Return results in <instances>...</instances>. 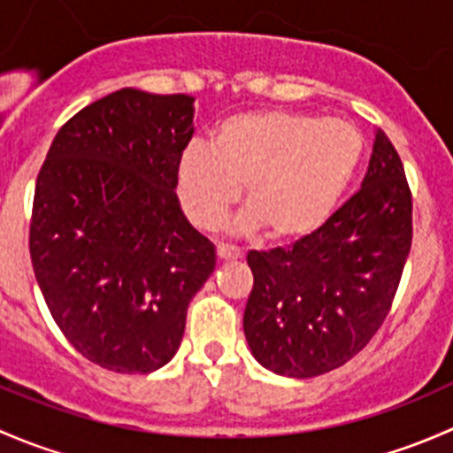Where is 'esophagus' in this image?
Here are the masks:
<instances>
[{"label": "esophagus", "instance_id": "esophagus-1", "mask_svg": "<svg viewBox=\"0 0 453 453\" xmlns=\"http://www.w3.org/2000/svg\"><path fill=\"white\" fill-rule=\"evenodd\" d=\"M217 256L221 260H236V258H241V250L236 248V245L219 243L217 245Z\"/></svg>", "mask_w": 453, "mask_h": 453}]
</instances>
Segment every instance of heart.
<instances>
[{
	"label": "heart",
	"mask_w": 453,
	"mask_h": 453,
	"mask_svg": "<svg viewBox=\"0 0 453 453\" xmlns=\"http://www.w3.org/2000/svg\"><path fill=\"white\" fill-rule=\"evenodd\" d=\"M362 157L350 122L287 109L239 113L214 129L212 146L193 142L181 153L177 190L193 223L212 230L245 184V227L294 243L331 219Z\"/></svg>",
	"instance_id": "obj_1"
}]
</instances>
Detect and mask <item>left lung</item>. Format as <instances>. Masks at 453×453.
Masks as SVG:
<instances>
[{"label": "left lung", "instance_id": "left-lung-1", "mask_svg": "<svg viewBox=\"0 0 453 453\" xmlns=\"http://www.w3.org/2000/svg\"><path fill=\"white\" fill-rule=\"evenodd\" d=\"M412 248V190L377 131L364 184L303 241L250 252L243 331L254 357L287 377L344 366L381 328Z\"/></svg>", "mask_w": 453, "mask_h": 453}]
</instances>
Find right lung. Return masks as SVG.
<instances>
[{
    "mask_svg": "<svg viewBox=\"0 0 453 453\" xmlns=\"http://www.w3.org/2000/svg\"><path fill=\"white\" fill-rule=\"evenodd\" d=\"M193 98L118 89L58 129L35 186L30 258L54 322L89 362L153 372L173 359L214 248L177 201Z\"/></svg>",
    "mask_w": 453,
    "mask_h": 453,
    "instance_id": "add662e5",
    "label": "right lung"
}]
</instances>
